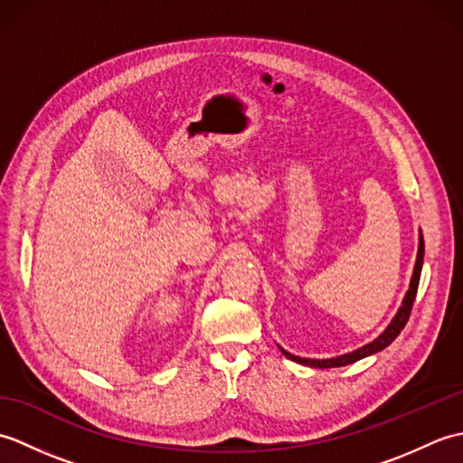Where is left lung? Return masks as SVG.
Listing matches in <instances>:
<instances>
[{
    "label": "left lung",
    "mask_w": 463,
    "mask_h": 463,
    "mask_svg": "<svg viewBox=\"0 0 463 463\" xmlns=\"http://www.w3.org/2000/svg\"><path fill=\"white\" fill-rule=\"evenodd\" d=\"M421 262H424V239H421L420 234V247H418V259H416V267H414V274H411V282H410V290L406 292V298L404 302H402V307L396 314V318L392 320L390 326L383 330L380 336L366 344V346H362L358 350H354L350 354H344V356H338V358H330V360H308V358H298V356H292L290 352L282 350V354L287 358L298 362V364H304V366H312V368H336V366H346V364H352V362H358L362 358L370 356V354H376L380 350H383L386 346H390L392 342L396 340L398 334L404 330L406 322L410 318V312H411V307H414V300H416V292H418V284H420V274H421Z\"/></svg>",
    "instance_id": "obj_1"
}]
</instances>
